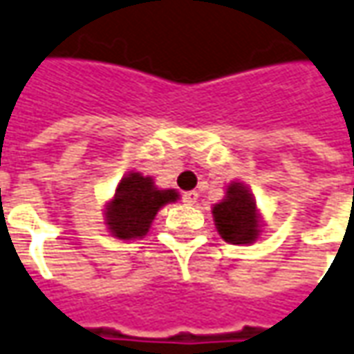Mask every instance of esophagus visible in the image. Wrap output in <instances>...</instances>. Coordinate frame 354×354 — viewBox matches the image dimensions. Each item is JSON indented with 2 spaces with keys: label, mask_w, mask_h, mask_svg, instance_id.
Returning a JSON list of instances; mask_svg holds the SVG:
<instances>
[{
  "label": "esophagus",
  "mask_w": 354,
  "mask_h": 354,
  "mask_svg": "<svg viewBox=\"0 0 354 354\" xmlns=\"http://www.w3.org/2000/svg\"><path fill=\"white\" fill-rule=\"evenodd\" d=\"M197 197H199L197 192H186V194L182 196V201H184L186 205H194V203L197 201Z\"/></svg>",
  "instance_id": "34e87169"
}]
</instances>
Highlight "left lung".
I'll list each match as a JSON object with an SVG mask.
<instances>
[{"instance_id": "left-lung-1", "label": "left lung", "mask_w": 354, "mask_h": 354, "mask_svg": "<svg viewBox=\"0 0 354 354\" xmlns=\"http://www.w3.org/2000/svg\"><path fill=\"white\" fill-rule=\"evenodd\" d=\"M215 227L230 244H252L259 236V217L252 192L240 182L227 187V196L213 207Z\"/></svg>"}]
</instances>
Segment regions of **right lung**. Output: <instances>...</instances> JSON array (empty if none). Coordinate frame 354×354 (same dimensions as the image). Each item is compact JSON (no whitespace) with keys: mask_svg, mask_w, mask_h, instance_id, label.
Segmentation results:
<instances>
[{"mask_svg":"<svg viewBox=\"0 0 354 354\" xmlns=\"http://www.w3.org/2000/svg\"><path fill=\"white\" fill-rule=\"evenodd\" d=\"M176 189H158L153 178L129 172L120 180L112 201L106 203L104 221L112 236L120 240L143 238L158 209L178 199Z\"/></svg>","mask_w":354,"mask_h":354,"instance_id":"obj_1","label":"right lung"}]
</instances>
